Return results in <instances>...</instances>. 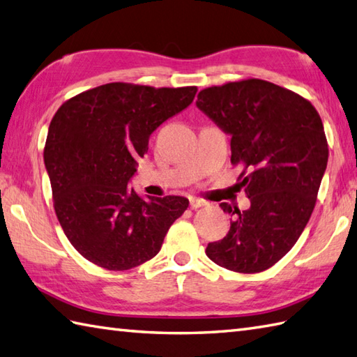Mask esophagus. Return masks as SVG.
<instances>
[{"label": "esophagus", "mask_w": 357, "mask_h": 357, "mask_svg": "<svg viewBox=\"0 0 357 357\" xmlns=\"http://www.w3.org/2000/svg\"><path fill=\"white\" fill-rule=\"evenodd\" d=\"M204 206H206V201L198 199V198H190V208H192V210L204 207Z\"/></svg>", "instance_id": "obj_1"}]
</instances>
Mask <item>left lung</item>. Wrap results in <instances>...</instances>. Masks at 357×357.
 I'll use <instances>...</instances> for the list:
<instances>
[{
    "mask_svg": "<svg viewBox=\"0 0 357 357\" xmlns=\"http://www.w3.org/2000/svg\"><path fill=\"white\" fill-rule=\"evenodd\" d=\"M196 105L231 136V164L250 199L231 215L227 236L207 245L215 264L259 273L290 252L316 206L328 142L313 104L273 82L248 78L204 89Z\"/></svg>",
    "mask_w": 357,
    "mask_h": 357,
    "instance_id": "8db88e82",
    "label": "left lung"
}]
</instances>
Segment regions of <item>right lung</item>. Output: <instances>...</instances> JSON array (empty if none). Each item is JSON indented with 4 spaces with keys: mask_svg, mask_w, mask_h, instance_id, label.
<instances>
[{
    "mask_svg": "<svg viewBox=\"0 0 357 357\" xmlns=\"http://www.w3.org/2000/svg\"><path fill=\"white\" fill-rule=\"evenodd\" d=\"M198 87L110 82L67 100L44 146L53 207L67 239L87 261L123 271L156 256L183 196L144 199L127 183L149 138L192 104Z\"/></svg>",
    "mask_w": 357,
    "mask_h": 357,
    "instance_id": "1",
    "label": "right lung"
}]
</instances>
